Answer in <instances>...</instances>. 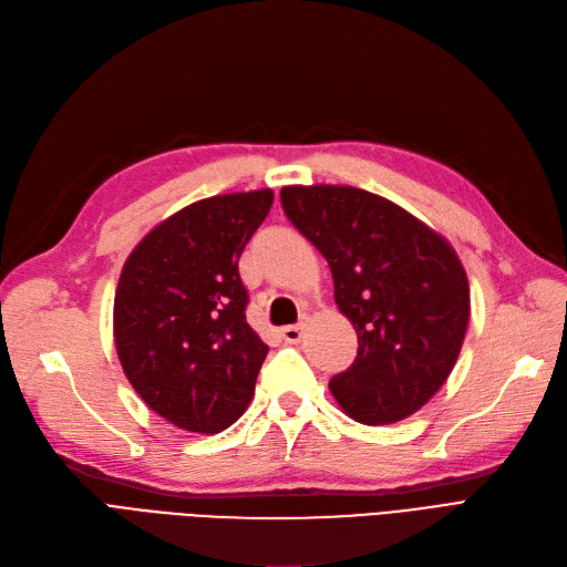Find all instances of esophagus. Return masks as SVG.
Segmentation results:
<instances>
[{
    "instance_id": "1",
    "label": "esophagus",
    "mask_w": 567,
    "mask_h": 567,
    "mask_svg": "<svg viewBox=\"0 0 567 567\" xmlns=\"http://www.w3.org/2000/svg\"><path fill=\"white\" fill-rule=\"evenodd\" d=\"M305 321L302 323H298V326H286V328H281V337H284V342H288V344H298L300 339H302V334H305Z\"/></svg>"
}]
</instances>
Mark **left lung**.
<instances>
[{"mask_svg":"<svg viewBox=\"0 0 567 567\" xmlns=\"http://www.w3.org/2000/svg\"><path fill=\"white\" fill-rule=\"evenodd\" d=\"M288 220L323 254L358 355L330 393L360 423L419 412L454 370L470 284L451 244L395 202L353 186H286Z\"/></svg>","mask_w":567,"mask_h":567,"instance_id":"left-lung-1","label":"left lung"}]
</instances>
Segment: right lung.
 I'll list each match as a JSON object with an SVG mask.
<instances>
[{
  "instance_id": "obj_1",
  "label": "right lung",
  "mask_w": 567,
  "mask_h": 567,
  "mask_svg": "<svg viewBox=\"0 0 567 567\" xmlns=\"http://www.w3.org/2000/svg\"><path fill=\"white\" fill-rule=\"evenodd\" d=\"M269 188L199 199L134 246L113 300L132 389L181 430L230 427L256 391L267 344L246 323L239 256L267 218Z\"/></svg>"
}]
</instances>
